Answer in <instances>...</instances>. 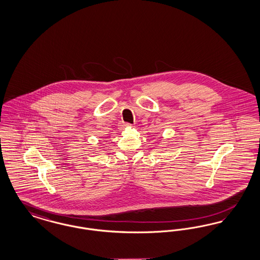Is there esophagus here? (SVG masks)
Masks as SVG:
<instances>
[{
  "label": "esophagus",
  "mask_w": 260,
  "mask_h": 260,
  "mask_svg": "<svg viewBox=\"0 0 260 260\" xmlns=\"http://www.w3.org/2000/svg\"><path fill=\"white\" fill-rule=\"evenodd\" d=\"M124 126H128V125H131V124H128V123H124Z\"/></svg>",
  "instance_id": "34e87169"
}]
</instances>
